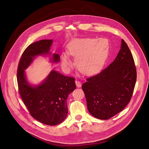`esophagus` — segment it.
I'll return each mask as SVG.
<instances>
[{"instance_id":"34e87169","label":"esophagus","mask_w":149,"mask_h":149,"mask_svg":"<svg viewBox=\"0 0 149 149\" xmlns=\"http://www.w3.org/2000/svg\"><path fill=\"white\" fill-rule=\"evenodd\" d=\"M75 84H76V86L77 87H81L82 86V84L81 82H79V81L78 80H76L75 81Z\"/></svg>"}]
</instances>
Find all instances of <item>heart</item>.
Returning <instances> with one entry per match:
<instances>
[{"instance_id":"heart-1","label":"heart","mask_w":149,"mask_h":149,"mask_svg":"<svg viewBox=\"0 0 149 149\" xmlns=\"http://www.w3.org/2000/svg\"><path fill=\"white\" fill-rule=\"evenodd\" d=\"M109 41L104 38L75 39L67 45V54L61 55V65L67 70L72 64L68 54L76 56L75 63L84 73L97 71L104 65L109 49Z\"/></svg>"}]
</instances>
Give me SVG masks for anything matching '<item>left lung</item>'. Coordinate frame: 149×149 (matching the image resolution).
Masks as SVG:
<instances>
[{"label": "left lung", "instance_id": "8db88e82", "mask_svg": "<svg viewBox=\"0 0 149 149\" xmlns=\"http://www.w3.org/2000/svg\"><path fill=\"white\" fill-rule=\"evenodd\" d=\"M136 79L132 52L122 39L115 60L82 84L87 109L95 118L106 120L122 111L130 102Z\"/></svg>", "mask_w": 149, "mask_h": 149}]
</instances>
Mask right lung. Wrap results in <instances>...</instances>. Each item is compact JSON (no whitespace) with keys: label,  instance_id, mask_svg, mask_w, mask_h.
Listing matches in <instances>:
<instances>
[{"label":"right lung","instance_id":"obj_1","mask_svg":"<svg viewBox=\"0 0 149 149\" xmlns=\"http://www.w3.org/2000/svg\"><path fill=\"white\" fill-rule=\"evenodd\" d=\"M52 40H41L30 45L23 53L17 72L19 93L31 116L39 122L50 126L62 122L68 114L67 99L75 88V79L52 70L37 85L29 82L25 70L39 56H49L52 63H58L60 56L52 54Z\"/></svg>","mask_w":149,"mask_h":149}]
</instances>
